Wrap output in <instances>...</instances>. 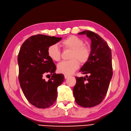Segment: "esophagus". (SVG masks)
<instances>
[{
	"mask_svg": "<svg viewBox=\"0 0 131 131\" xmlns=\"http://www.w3.org/2000/svg\"><path fill=\"white\" fill-rule=\"evenodd\" d=\"M64 77H65V79H66V78H68L69 77V75L65 74V75H64Z\"/></svg>",
	"mask_w": 131,
	"mask_h": 131,
	"instance_id": "34e87169",
	"label": "esophagus"
}]
</instances>
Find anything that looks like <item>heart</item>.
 Returning <instances> with one entry per match:
<instances>
[{
  "label": "heart",
  "mask_w": 131,
  "mask_h": 131,
  "mask_svg": "<svg viewBox=\"0 0 131 131\" xmlns=\"http://www.w3.org/2000/svg\"><path fill=\"white\" fill-rule=\"evenodd\" d=\"M61 46L64 50H72L69 57L71 60L62 62L57 66L61 73L71 74L78 68L80 63H86L91 55L90 47L85 45L84 41L75 35H70L63 39ZM47 56L51 60L58 62L61 58V51L56 45H51L47 49Z\"/></svg>",
  "instance_id": "1"
}]
</instances>
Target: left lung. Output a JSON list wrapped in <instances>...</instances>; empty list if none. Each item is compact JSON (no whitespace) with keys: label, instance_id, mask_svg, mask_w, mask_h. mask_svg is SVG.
<instances>
[{"label":"left lung","instance_id":"8db88e82","mask_svg":"<svg viewBox=\"0 0 131 131\" xmlns=\"http://www.w3.org/2000/svg\"><path fill=\"white\" fill-rule=\"evenodd\" d=\"M78 34H85L91 39V55L80 70L89 75L75 77L73 94L78 105L90 108L100 104L108 92L113 75L112 52L105 40L96 33L85 30Z\"/></svg>","mask_w":131,"mask_h":131}]
</instances>
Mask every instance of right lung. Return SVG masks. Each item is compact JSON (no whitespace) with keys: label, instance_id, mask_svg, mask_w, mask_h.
<instances>
[{"label":"right lung","instance_id":"obj_1","mask_svg":"<svg viewBox=\"0 0 131 131\" xmlns=\"http://www.w3.org/2000/svg\"><path fill=\"white\" fill-rule=\"evenodd\" d=\"M61 38L38 34L27 39L18 56L19 81L28 101L38 108H46L55 103L57 87L65 80L62 74H56V66L47 56V49ZM52 75L46 82L45 76Z\"/></svg>","mask_w":131,"mask_h":131}]
</instances>
